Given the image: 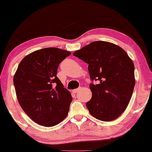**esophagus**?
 Returning a JSON list of instances; mask_svg holds the SVG:
<instances>
[{
	"label": "esophagus",
	"mask_w": 152,
	"mask_h": 152,
	"mask_svg": "<svg viewBox=\"0 0 152 152\" xmlns=\"http://www.w3.org/2000/svg\"><path fill=\"white\" fill-rule=\"evenodd\" d=\"M79 90V88H77V89H73V92L74 94H76V93L78 92Z\"/></svg>",
	"instance_id": "esophagus-1"
}]
</instances>
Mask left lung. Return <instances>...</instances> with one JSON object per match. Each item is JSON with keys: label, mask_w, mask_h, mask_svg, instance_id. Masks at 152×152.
<instances>
[{"label": "left lung", "mask_w": 152, "mask_h": 152, "mask_svg": "<svg viewBox=\"0 0 152 152\" xmlns=\"http://www.w3.org/2000/svg\"><path fill=\"white\" fill-rule=\"evenodd\" d=\"M88 64L92 97L86 103L89 113L102 121L118 118L127 107L135 85V66L127 53L116 44L91 42L73 53Z\"/></svg>", "instance_id": "left-lung-1"}]
</instances>
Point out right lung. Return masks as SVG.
<instances>
[{
  "mask_svg": "<svg viewBox=\"0 0 152 152\" xmlns=\"http://www.w3.org/2000/svg\"><path fill=\"white\" fill-rule=\"evenodd\" d=\"M71 52L58 48L34 51L20 62L13 77L17 99L32 121L53 126L69 113L71 94L57 77L59 64Z\"/></svg>",
  "mask_w": 152,
  "mask_h": 152,
  "instance_id": "add662e5",
  "label": "right lung"
}]
</instances>
